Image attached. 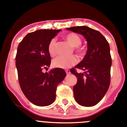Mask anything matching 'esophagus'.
Masks as SVG:
<instances>
[{"label":"esophagus","instance_id":"1","mask_svg":"<svg viewBox=\"0 0 127 127\" xmlns=\"http://www.w3.org/2000/svg\"><path fill=\"white\" fill-rule=\"evenodd\" d=\"M66 74H67V75H69V74L71 73L70 70H69V69H66Z\"/></svg>","mask_w":127,"mask_h":127}]
</instances>
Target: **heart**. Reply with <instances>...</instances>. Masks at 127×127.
I'll return each instance as SVG.
<instances>
[{
    "mask_svg": "<svg viewBox=\"0 0 127 127\" xmlns=\"http://www.w3.org/2000/svg\"><path fill=\"white\" fill-rule=\"evenodd\" d=\"M65 38L73 47H75V49L78 52L81 53L82 51L80 49L79 46L82 44V39L79 35L75 33H71L65 36ZM56 40L55 38H52L50 41L48 45V51L51 56H54L56 53ZM78 59L75 56H71L69 57L58 56L52 60V66L55 68L66 69L74 66L77 63Z\"/></svg>",
    "mask_w": 127,
    "mask_h": 127,
    "instance_id": "b5f03b06",
    "label": "heart"
}]
</instances>
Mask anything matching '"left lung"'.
<instances>
[{"instance_id":"left-lung-1","label":"left lung","mask_w":127,"mask_h":127,"mask_svg":"<svg viewBox=\"0 0 127 127\" xmlns=\"http://www.w3.org/2000/svg\"><path fill=\"white\" fill-rule=\"evenodd\" d=\"M83 35L87 42V51L80 63L75 66L83 73L70 69L77 78L73 87L74 97L78 104L91 107L100 102L109 89L111 57L109 43L99 32L86 26L66 28Z\"/></svg>"}]
</instances>
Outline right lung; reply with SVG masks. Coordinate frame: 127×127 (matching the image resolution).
<instances>
[{
  "label": "right lung",
  "instance_id": "obj_1",
  "mask_svg": "<svg viewBox=\"0 0 127 127\" xmlns=\"http://www.w3.org/2000/svg\"><path fill=\"white\" fill-rule=\"evenodd\" d=\"M60 31L38 30L27 34L18 45L16 66L19 85L26 97L36 106H49L54 102L57 87L66 75L59 68L43 72L51 62L48 45Z\"/></svg>",
  "mask_w": 127,
  "mask_h": 127
}]
</instances>
